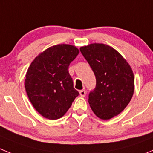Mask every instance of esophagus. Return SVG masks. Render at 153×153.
<instances>
[{
  "label": "esophagus",
  "instance_id": "34e87169",
  "mask_svg": "<svg viewBox=\"0 0 153 153\" xmlns=\"http://www.w3.org/2000/svg\"><path fill=\"white\" fill-rule=\"evenodd\" d=\"M79 95H80V97H84L85 96H86V90H85L84 89L82 90H80V91H79Z\"/></svg>",
  "mask_w": 153,
  "mask_h": 153
}]
</instances>
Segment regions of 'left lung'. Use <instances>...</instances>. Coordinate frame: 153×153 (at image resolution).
I'll use <instances>...</instances> for the list:
<instances>
[{
    "label": "left lung",
    "instance_id": "left-lung-1",
    "mask_svg": "<svg viewBox=\"0 0 153 153\" xmlns=\"http://www.w3.org/2000/svg\"><path fill=\"white\" fill-rule=\"evenodd\" d=\"M79 49L97 79L88 99L92 110L101 120L116 117L126 107L134 93V75L130 65L106 44L94 43Z\"/></svg>",
    "mask_w": 153,
    "mask_h": 153
}]
</instances>
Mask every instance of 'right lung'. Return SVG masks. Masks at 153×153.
I'll return each mask as SVG.
<instances>
[{"instance_id":"1","label":"right lung","mask_w":153,"mask_h":153,"mask_svg":"<svg viewBox=\"0 0 153 153\" xmlns=\"http://www.w3.org/2000/svg\"><path fill=\"white\" fill-rule=\"evenodd\" d=\"M79 53L70 44L52 46L28 67L24 81L27 94L34 109L48 120L61 118L79 95L68 71Z\"/></svg>"}]
</instances>
